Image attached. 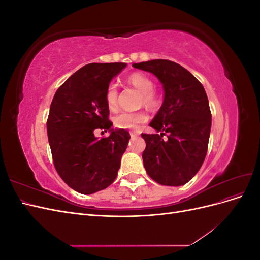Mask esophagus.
Masks as SVG:
<instances>
[{
    "label": "esophagus",
    "instance_id": "1",
    "mask_svg": "<svg viewBox=\"0 0 260 260\" xmlns=\"http://www.w3.org/2000/svg\"><path fill=\"white\" fill-rule=\"evenodd\" d=\"M140 135V133L139 132H130V136H131V138H135V137H138Z\"/></svg>",
    "mask_w": 260,
    "mask_h": 260
}]
</instances>
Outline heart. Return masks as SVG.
I'll list each match as a JSON object with an SVG mask.
<instances>
[{
    "label": "heart",
    "instance_id": "obj_1",
    "mask_svg": "<svg viewBox=\"0 0 260 260\" xmlns=\"http://www.w3.org/2000/svg\"><path fill=\"white\" fill-rule=\"evenodd\" d=\"M127 81L141 92V105H144L149 109H153V111H156L161 106V96L154 90L155 83L148 76L141 73H135L127 78ZM105 103L109 111H116L118 106V90L114 83L107 86L105 92ZM146 120L147 115L142 111L122 112L114 117V124L117 129L130 130L137 129L141 123H144Z\"/></svg>",
    "mask_w": 260,
    "mask_h": 260
}]
</instances>
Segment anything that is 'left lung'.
Instances as JSON below:
<instances>
[{
    "mask_svg": "<svg viewBox=\"0 0 260 260\" xmlns=\"http://www.w3.org/2000/svg\"><path fill=\"white\" fill-rule=\"evenodd\" d=\"M154 74L162 83L164 103L149 123L160 135L142 133V154L147 175L157 183H187L205 160L211 127L208 99L202 83L175 61L153 59L132 65ZM167 133L169 139L162 137Z\"/></svg>",
    "mask_w": 260,
    "mask_h": 260,
    "instance_id": "1",
    "label": "left lung"
}]
</instances>
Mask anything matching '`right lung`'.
Segmentation results:
<instances>
[{
    "instance_id": "1",
    "label": "right lung",
    "mask_w": 260,
    "mask_h": 260,
    "mask_svg": "<svg viewBox=\"0 0 260 260\" xmlns=\"http://www.w3.org/2000/svg\"><path fill=\"white\" fill-rule=\"evenodd\" d=\"M123 62H93L80 68L57 89L46 121L53 162L64 182L81 194L111 185L120 167L130 135L111 130L98 139L96 129H111L105 92Z\"/></svg>"
}]
</instances>
